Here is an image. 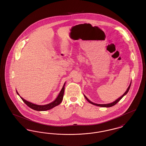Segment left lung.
I'll return each instance as SVG.
<instances>
[{"label": "left lung", "mask_w": 146, "mask_h": 146, "mask_svg": "<svg viewBox=\"0 0 146 146\" xmlns=\"http://www.w3.org/2000/svg\"><path fill=\"white\" fill-rule=\"evenodd\" d=\"M131 82L130 83V85H129V87H128V88L127 89V90L126 91H125V93L121 96H120V97H119V98H118L117 100H116L115 101H114V102H111V104H95V103H94V102H91L90 101L87 97H86V96L85 95H84V97L85 98H86V100L89 102V103H90L91 104H94V105H95V106H98V107H112V106H114L115 104H117V103H118V102L123 98V97H124V96H125V95H126V94L128 92V91L129 90V89H130V86H131Z\"/></svg>", "instance_id": "obj_1"}]
</instances>
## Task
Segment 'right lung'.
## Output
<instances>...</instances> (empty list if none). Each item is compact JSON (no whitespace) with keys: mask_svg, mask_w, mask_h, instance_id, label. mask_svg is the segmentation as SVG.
I'll list each match as a JSON object with an SVG mask.
<instances>
[{"mask_svg":"<svg viewBox=\"0 0 146 146\" xmlns=\"http://www.w3.org/2000/svg\"><path fill=\"white\" fill-rule=\"evenodd\" d=\"M65 84H66V83H64V84L61 90L60 91V92L59 93L57 97L56 98L55 100L53 102H52L51 103L49 104H45V105H37V104H32L30 102H28L27 101L25 100V99H23L21 96H20V97H21V99L22 100V101L26 104H27L29 107H30L31 108L34 110L35 111H48V110H49L55 107L56 106H58V104H60L61 103V102L62 101L63 97V95H64ZM16 92L18 94V95H19V94L18 93V92L17 91H16Z\"/></svg>","mask_w":146,"mask_h":146,"instance_id":"right-lung-1","label":"right lung"}]
</instances>
